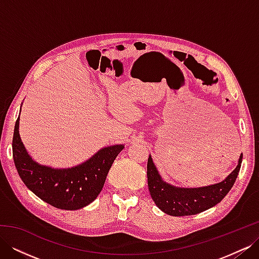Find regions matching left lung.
Returning <instances> with one entry per match:
<instances>
[{"mask_svg":"<svg viewBox=\"0 0 259 259\" xmlns=\"http://www.w3.org/2000/svg\"><path fill=\"white\" fill-rule=\"evenodd\" d=\"M242 156L241 154L236 168L223 182L198 188H183L163 180L151 155H149L147 163L149 192L155 205L167 215L188 216L199 214L215 206L230 191L238 177Z\"/></svg>","mask_w":259,"mask_h":259,"instance_id":"left-lung-1","label":"left lung"}]
</instances>
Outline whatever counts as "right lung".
Masks as SVG:
<instances>
[{
	"label": "right lung",
	"instance_id": "1",
	"mask_svg": "<svg viewBox=\"0 0 259 259\" xmlns=\"http://www.w3.org/2000/svg\"><path fill=\"white\" fill-rule=\"evenodd\" d=\"M123 148L124 145L108 146L79 165L55 168L37 163L28 153L19 135V116L13 136V158L23 184L44 202L68 210L88 206L98 197Z\"/></svg>",
	"mask_w": 259,
	"mask_h": 259
}]
</instances>
